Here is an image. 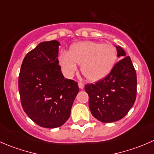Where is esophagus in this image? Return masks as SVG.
<instances>
[{
  "label": "esophagus",
  "instance_id": "obj_1",
  "mask_svg": "<svg viewBox=\"0 0 154 154\" xmlns=\"http://www.w3.org/2000/svg\"><path fill=\"white\" fill-rule=\"evenodd\" d=\"M78 86H79V88H80V89H83V88H84V84H83V83H78Z\"/></svg>",
  "mask_w": 154,
  "mask_h": 154
}]
</instances>
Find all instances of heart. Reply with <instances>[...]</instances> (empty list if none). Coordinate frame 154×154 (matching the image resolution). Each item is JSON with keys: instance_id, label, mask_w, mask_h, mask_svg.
I'll list each match as a JSON object with an SVG mask.
<instances>
[{"instance_id": "b5f03b06", "label": "heart", "mask_w": 154, "mask_h": 154, "mask_svg": "<svg viewBox=\"0 0 154 154\" xmlns=\"http://www.w3.org/2000/svg\"><path fill=\"white\" fill-rule=\"evenodd\" d=\"M117 51L114 46L98 42H79L72 45L68 53H63L59 63L63 73L71 77L80 64L83 75L92 82L107 77L117 63Z\"/></svg>"}]
</instances>
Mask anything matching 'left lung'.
Here are the masks:
<instances>
[{
  "mask_svg": "<svg viewBox=\"0 0 154 154\" xmlns=\"http://www.w3.org/2000/svg\"><path fill=\"white\" fill-rule=\"evenodd\" d=\"M118 57H124L112 72L95 84H87L88 106L95 119L112 123L124 118L133 106L136 97V73L130 57L120 46H116Z\"/></svg>",
  "mask_w": 154,
  "mask_h": 154,
  "instance_id": "8db88e82",
  "label": "left lung"
}]
</instances>
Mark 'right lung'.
<instances>
[{"instance_id":"obj_1","label":"right lung","mask_w":154,"mask_h":154,"mask_svg":"<svg viewBox=\"0 0 154 154\" xmlns=\"http://www.w3.org/2000/svg\"><path fill=\"white\" fill-rule=\"evenodd\" d=\"M60 45L57 40L39 43L25 56L18 77L23 109L45 128L66 123L79 92L77 82L65 78L59 66Z\"/></svg>"}]
</instances>
